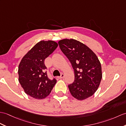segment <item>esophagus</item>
<instances>
[{
  "mask_svg": "<svg viewBox=\"0 0 126 126\" xmlns=\"http://www.w3.org/2000/svg\"><path fill=\"white\" fill-rule=\"evenodd\" d=\"M64 77V75L63 74H61V76L60 77H58V78H59L60 79H61V78H63Z\"/></svg>",
  "mask_w": 126,
  "mask_h": 126,
  "instance_id": "34e87169",
  "label": "esophagus"
}]
</instances>
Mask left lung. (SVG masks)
I'll return each instance as SVG.
<instances>
[{
    "label": "left lung",
    "instance_id": "8db88e82",
    "mask_svg": "<svg viewBox=\"0 0 126 126\" xmlns=\"http://www.w3.org/2000/svg\"><path fill=\"white\" fill-rule=\"evenodd\" d=\"M58 45L74 70V81L68 85L71 95L79 100L92 96L102 78L101 64L97 56L88 47L74 39L60 40Z\"/></svg>",
    "mask_w": 126,
    "mask_h": 126
}]
</instances>
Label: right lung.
I'll list each match as a JSON object with an SVG mask.
<instances>
[{
	"label": "right lung",
	"instance_id": "right-lung-1",
	"mask_svg": "<svg viewBox=\"0 0 126 126\" xmlns=\"http://www.w3.org/2000/svg\"><path fill=\"white\" fill-rule=\"evenodd\" d=\"M58 44L53 41H41L36 43L20 63L19 81L26 94L37 99H42L51 92L56 79H50L46 70L45 60L56 48Z\"/></svg>",
	"mask_w": 126,
	"mask_h": 126
}]
</instances>
